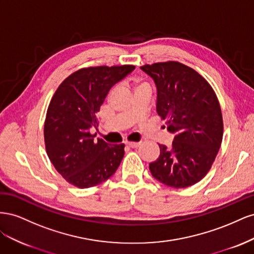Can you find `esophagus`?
Returning a JSON list of instances; mask_svg holds the SVG:
<instances>
[{"mask_svg": "<svg viewBox=\"0 0 254 254\" xmlns=\"http://www.w3.org/2000/svg\"><path fill=\"white\" fill-rule=\"evenodd\" d=\"M126 145L130 148H137V147H140L141 143H139V142H126Z\"/></svg>", "mask_w": 254, "mask_h": 254, "instance_id": "obj_1", "label": "esophagus"}]
</instances>
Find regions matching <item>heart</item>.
Returning <instances> with one entry per match:
<instances>
[{"mask_svg": "<svg viewBox=\"0 0 254 254\" xmlns=\"http://www.w3.org/2000/svg\"><path fill=\"white\" fill-rule=\"evenodd\" d=\"M133 87H134V90H139V89H143V88H148V84L141 79H134Z\"/></svg>", "mask_w": 254, "mask_h": 254, "instance_id": "heart-1", "label": "heart"}]
</instances>
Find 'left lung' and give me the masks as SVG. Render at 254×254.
I'll use <instances>...</instances> for the list:
<instances>
[{"instance_id": "obj_1", "label": "left lung", "mask_w": 254, "mask_h": 254, "mask_svg": "<svg viewBox=\"0 0 254 254\" xmlns=\"http://www.w3.org/2000/svg\"><path fill=\"white\" fill-rule=\"evenodd\" d=\"M155 80L157 111L175 134L171 147L160 144L159 158L149 164L155 178L167 187L194 186L209 173L224 134L216 93L201 74L179 61L144 64Z\"/></svg>"}]
</instances>
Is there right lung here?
<instances>
[{
	"label": "right lung",
	"mask_w": 254,
	"mask_h": 254,
	"mask_svg": "<svg viewBox=\"0 0 254 254\" xmlns=\"http://www.w3.org/2000/svg\"><path fill=\"white\" fill-rule=\"evenodd\" d=\"M132 64L82 67L68 75L54 93L44 122L45 150L66 182L88 189L109 179L124 157V144L93 139L91 127L114 83Z\"/></svg>",
	"instance_id": "1"
}]
</instances>
